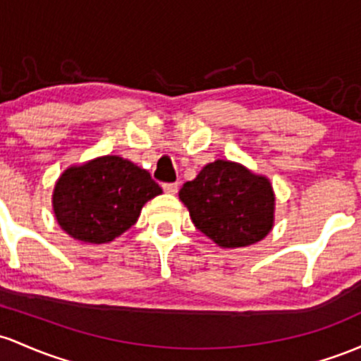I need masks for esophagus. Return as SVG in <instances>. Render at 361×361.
I'll return each mask as SVG.
<instances>
[{
  "label": "esophagus",
  "mask_w": 361,
  "mask_h": 361,
  "mask_svg": "<svg viewBox=\"0 0 361 361\" xmlns=\"http://www.w3.org/2000/svg\"><path fill=\"white\" fill-rule=\"evenodd\" d=\"M162 188H164L166 193H171V195H174V193H178V188H180V185H178V183H164V185H162Z\"/></svg>",
  "instance_id": "1"
}]
</instances>
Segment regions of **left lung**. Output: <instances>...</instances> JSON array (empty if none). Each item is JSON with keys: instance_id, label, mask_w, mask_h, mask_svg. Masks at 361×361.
<instances>
[{"instance_id": "obj_1", "label": "left lung", "mask_w": 361, "mask_h": 361, "mask_svg": "<svg viewBox=\"0 0 361 361\" xmlns=\"http://www.w3.org/2000/svg\"><path fill=\"white\" fill-rule=\"evenodd\" d=\"M180 200L199 231L223 248L257 243L274 226L271 181L238 162L217 159L187 181Z\"/></svg>"}]
</instances>
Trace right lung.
Segmentation results:
<instances>
[{
	"instance_id": "right-lung-1",
	"label": "right lung",
	"mask_w": 361,
	"mask_h": 361,
	"mask_svg": "<svg viewBox=\"0 0 361 361\" xmlns=\"http://www.w3.org/2000/svg\"><path fill=\"white\" fill-rule=\"evenodd\" d=\"M162 190L145 169L118 156L71 166L53 192L58 224L84 243H109L132 228L145 202Z\"/></svg>"
}]
</instances>
